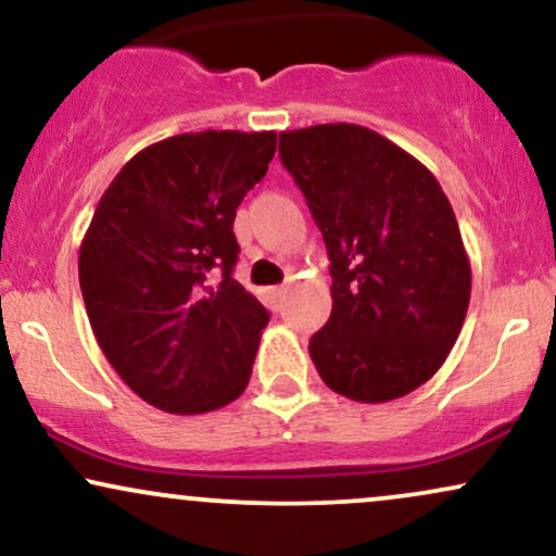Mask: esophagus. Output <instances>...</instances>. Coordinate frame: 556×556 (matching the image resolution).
Here are the masks:
<instances>
[{
    "label": "esophagus",
    "instance_id": "esophagus-1",
    "mask_svg": "<svg viewBox=\"0 0 556 556\" xmlns=\"http://www.w3.org/2000/svg\"><path fill=\"white\" fill-rule=\"evenodd\" d=\"M286 296V289H283V286H273V289H267V299H270V302L273 304H280V299H283Z\"/></svg>",
    "mask_w": 556,
    "mask_h": 556
}]
</instances>
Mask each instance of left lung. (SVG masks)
Listing matches in <instances>:
<instances>
[{
	"label": "left lung",
	"mask_w": 556,
	"mask_h": 556,
	"mask_svg": "<svg viewBox=\"0 0 556 556\" xmlns=\"http://www.w3.org/2000/svg\"><path fill=\"white\" fill-rule=\"evenodd\" d=\"M330 257L332 312L309 341L330 390L384 403L424 384L458 341L471 263L427 166L358 124L280 132Z\"/></svg>",
	"instance_id": "left-lung-1"
}]
</instances>
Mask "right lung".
Wrapping results in <instances>:
<instances>
[{
    "label": "right lung",
    "mask_w": 556,
    "mask_h": 556,
    "mask_svg": "<svg viewBox=\"0 0 556 556\" xmlns=\"http://www.w3.org/2000/svg\"><path fill=\"white\" fill-rule=\"evenodd\" d=\"M276 132L174 135L124 163L80 247V289L109 364L150 406L205 414L250 382L270 319L233 278L239 202Z\"/></svg>",
    "instance_id": "right-lung-1"
}]
</instances>
